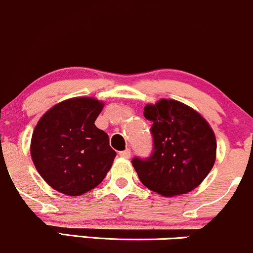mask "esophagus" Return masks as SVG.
I'll list each match as a JSON object with an SVG mask.
<instances>
[{"instance_id": "esophagus-1", "label": "esophagus", "mask_w": 253, "mask_h": 253, "mask_svg": "<svg viewBox=\"0 0 253 253\" xmlns=\"http://www.w3.org/2000/svg\"><path fill=\"white\" fill-rule=\"evenodd\" d=\"M119 155L124 159H129L131 154H130V149H126V150H122V152H119Z\"/></svg>"}]
</instances>
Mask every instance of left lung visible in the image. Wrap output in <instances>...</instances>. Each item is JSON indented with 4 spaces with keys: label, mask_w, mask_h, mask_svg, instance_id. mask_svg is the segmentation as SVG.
<instances>
[{
    "label": "left lung",
    "mask_w": 253,
    "mask_h": 253,
    "mask_svg": "<svg viewBox=\"0 0 253 253\" xmlns=\"http://www.w3.org/2000/svg\"><path fill=\"white\" fill-rule=\"evenodd\" d=\"M153 123V153L132 159L141 183L152 191L174 197L197 188L216 159V138L211 126L196 110L173 99L144 106Z\"/></svg>",
    "instance_id": "obj_1"
}]
</instances>
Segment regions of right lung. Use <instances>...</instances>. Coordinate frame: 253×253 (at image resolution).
I'll list each match as a JSON object with an SVG mask.
<instances>
[{
  "instance_id": "obj_1",
  "label": "right lung",
  "mask_w": 253,
  "mask_h": 253,
  "mask_svg": "<svg viewBox=\"0 0 253 253\" xmlns=\"http://www.w3.org/2000/svg\"><path fill=\"white\" fill-rule=\"evenodd\" d=\"M103 107L98 99L76 96L56 104L38 121L31 140V157L52 189L80 196L106 177L117 154L106 132L94 124Z\"/></svg>"
}]
</instances>
